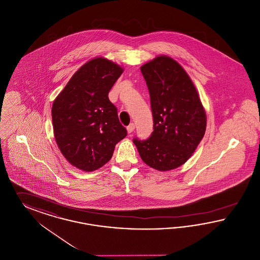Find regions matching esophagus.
<instances>
[{"label": "esophagus", "instance_id": "1", "mask_svg": "<svg viewBox=\"0 0 260 260\" xmlns=\"http://www.w3.org/2000/svg\"><path fill=\"white\" fill-rule=\"evenodd\" d=\"M135 124H129V125H127V127H126V131H127V133L128 134H132L134 131H135Z\"/></svg>", "mask_w": 260, "mask_h": 260}]
</instances>
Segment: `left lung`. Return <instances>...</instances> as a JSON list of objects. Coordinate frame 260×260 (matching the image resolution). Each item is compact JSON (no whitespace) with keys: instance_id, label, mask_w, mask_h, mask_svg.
Here are the masks:
<instances>
[{"instance_id":"1","label":"left lung","mask_w":260,"mask_h":260,"mask_svg":"<svg viewBox=\"0 0 260 260\" xmlns=\"http://www.w3.org/2000/svg\"><path fill=\"white\" fill-rule=\"evenodd\" d=\"M154 118V132L147 140H134L142 160L158 171L184 165L205 135L207 118L198 90L174 59L156 56L144 63Z\"/></svg>"}]
</instances>
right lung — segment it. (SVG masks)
<instances>
[{
  "instance_id": "obj_1",
  "label": "right lung",
  "mask_w": 260,
  "mask_h": 260,
  "mask_svg": "<svg viewBox=\"0 0 260 260\" xmlns=\"http://www.w3.org/2000/svg\"><path fill=\"white\" fill-rule=\"evenodd\" d=\"M124 69L106 58L88 61L73 74L52 105L54 137L73 167L91 172L113 156L126 136L108 93Z\"/></svg>"
}]
</instances>
